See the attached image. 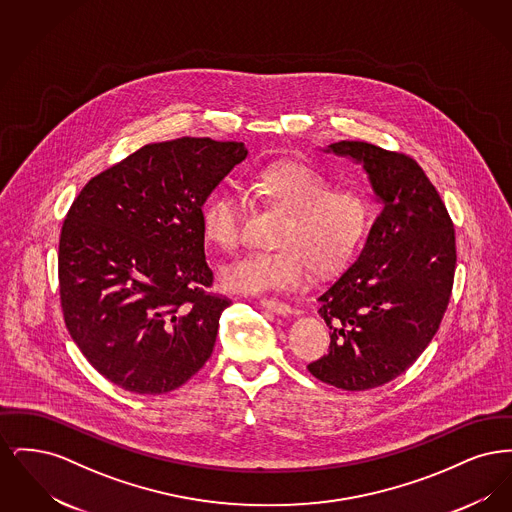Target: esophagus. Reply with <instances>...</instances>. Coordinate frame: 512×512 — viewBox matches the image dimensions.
<instances>
[{"mask_svg":"<svg viewBox=\"0 0 512 512\" xmlns=\"http://www.w3.org/2000/svg\"><path fill=\"white\" fill-rule=\"evenodd\" d=\"M261 307H265L268 311L276 313V315H282V317H288L292 315V307L288 303H282L278 299H261Z\"/></svg>","mask_w":512,"mask_h":512,"instance_id":"esophagus-1","label":"esophagus"}]
</instances>
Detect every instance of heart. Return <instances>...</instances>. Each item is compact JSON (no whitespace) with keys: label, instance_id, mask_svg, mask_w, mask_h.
<instances>
[{"label":"heart","instance_id":"1","mask_svg":"<svg viewBox=\"0 0 512 512\" xmlns=\"http://www.w3.org/2000/svg\"><path fill=\"white\" fill-rule=\"evenodd\" d=\"M251 190L267 207L284 213L274 245L276 251H253L220 267V282L232 292L261 295L297 290L305 284L309 267L318 274L340 270L363 244L372 205L353 190H334L317 169L280 161L251 176ZM240 199L220 188L201 209V230L207 242L224 251L240 242Z\"/></svg>","mask_w":512,"mask_h":512}]
</instances>
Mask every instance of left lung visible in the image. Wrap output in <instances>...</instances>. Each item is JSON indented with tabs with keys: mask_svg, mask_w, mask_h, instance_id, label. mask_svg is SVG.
Returning a JSON list of instances; mask_svg holds the SVG:
<instances>
[{
	"mask_svg": "<svg viewBox=\"0 0 512 512\" xmlns=\"http://www.w3.org/2000/svg\"><path fill=\"white\" fill-rule=\"evenodd\" d=\"M363 165L384 205L357 261L318 297L330 353L307 366L324 384L365 391L405 372L438 332L455 276V230L418 163L366 142L324 149Z\"/></svg>",
	"mask_w": 512,
	"mask_h": 512,
	"instance_id": "obj_1",
	"label": "left lung"
}]
</instances>
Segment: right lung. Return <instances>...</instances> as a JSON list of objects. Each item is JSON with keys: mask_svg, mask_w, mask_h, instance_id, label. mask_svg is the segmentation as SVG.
I'll return each mask as SVG.
<instances>
[{"mask_svg": "<svg viewBox=\"0 0 512 512\" xmlns=\"http://www.w3.org/2000/svg\"><path fill=\"white\" fill-rule=\"evenodd\" d=\"M245 157L242 142L147 144L74 199L59 240L63 317L122 390H176L211 357L230 301L207 293L201 207Z\"/></svg>", "mask_w": 512, "mask_h": 512, "instance_id": "add662e5", "label": "right lung"}]
</instances>
